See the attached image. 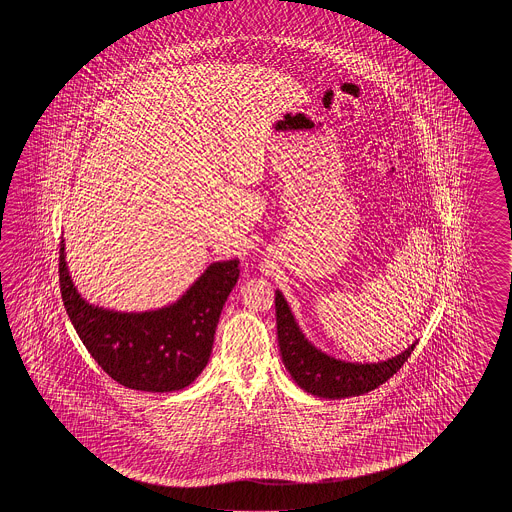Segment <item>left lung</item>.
<instances>
[{
    "label": "left lung",
    "instance_id": "8db88e82",
    "mask_svg": "<svg viewBox=\"0 0 512 512\" xmlns=\"http://www.w3.org/2000/svg\"><path fill=\"white\" fill-rule=\"evenodd\" d=\"M274 304L278 346L285 368L304 392L322 399H348L375 390L382 382L388 381L393 373L401 370V366L412 355L417 344L414 342L399 355L381 362H349L335 359L333 355L316 348L315 344L305 337L291 307L283 298L282 291L278 289Z\"/></svg>",
    "mask_w": 512,
    "mask_h": 512
}]
</instances>
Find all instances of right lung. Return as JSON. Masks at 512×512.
<instances>
[{"label":"right lung","instance_id":"obj_1","mask_svg":"<svg viewBox=\"0 0 512 512\" xmlns=\"http://www.w3.org/2000/svg\"><path fill=\"white\" fill-rule=\"evenodd\" d=\"M238 263H210L172 304L115 311L78 293L62 238L60 291L78 337L113 381L141 392H177L207 368L221 309L240 278Z\"/></svg>","mask_w":512,"mask_h":512}]
</instances>
